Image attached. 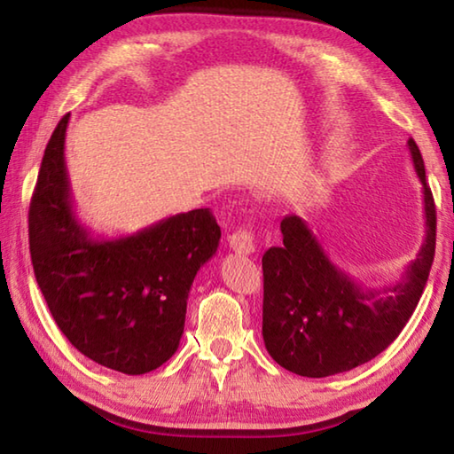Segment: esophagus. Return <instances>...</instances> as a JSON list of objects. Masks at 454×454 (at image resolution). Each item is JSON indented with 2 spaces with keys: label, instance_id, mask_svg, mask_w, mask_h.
<instances>
[{
  "label": "esophagus",
  "instance_id": "1",
  "mask_svg": "<svg viewBox=\"0 0 454 454\" xmlns=\"http://www.w3.org/2000/svg\"><path fill=\"white\" fill-rule=\"evenodd\" d=\"M228 242L236 254H252V252H256V238L250 228H238L236 232L228 236Z\"/></svg>",
  "mask_w": 454,
  "mask_h": 454
}]
</instances>
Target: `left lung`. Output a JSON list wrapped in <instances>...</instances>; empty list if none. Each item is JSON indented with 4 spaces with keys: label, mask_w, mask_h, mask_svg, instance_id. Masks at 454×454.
<instances>
[{
    "label": "left lung",
    "mask_w": 454,
    "mask_h": 454,
    "mask_svg": "<svg viewBox=\"0 0 454 454\" xmlns=\"http://www.w3.org/2000/svg\"><path fill=\"white\" fill-rule=\"evenodd\" d=\"M425 194V242L401 282L363 288L330 262L302 218L280 222L282 244L262 256V336L268 355L286 371L322 379L368 363L401 334L420 301L436 244V210L417 142L409 140Z\"/></svg>",
    "instance_id": "left-lung-1"
}]
</instances>
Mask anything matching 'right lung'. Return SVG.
I'll return each instance as SVG.
<instances>
[{"mask_svg":"<svg viewBox=\"0 0 454 454\" xmlns=\"http://www.w3.org/2000/svg\"><path fill=\"white\" fill-rule=\"evenodd\" d=\"M59 120L45 145L29 204V252L53 320L83 356L124 374L162 366L180 347L190 286L216 254L208 208L140 232L96 238L75 218Z\"/></svg>","mask_w":454,"mask_h":454,"instance_id":"right-lung-1","label":"right lung"}]
</instances>
